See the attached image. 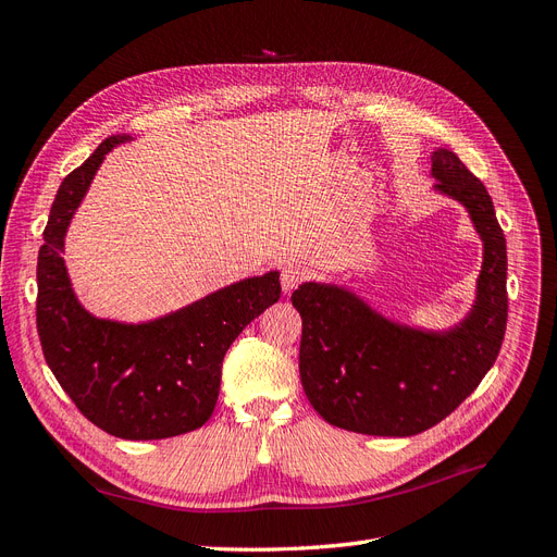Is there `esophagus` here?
Returning a JSON list of instances; mask_svg holds the SVG:
<instances>
[{"mask_svg":"<svg viewBox=\"0 0 557 557\" xmlns=\"http://www.w3.org/2000/svg\"><path fill=\"white\" fill-rule=\"evenodd\" d=\"M305 276H307V272L299 264H285L281 269V288H283V293L290 295L297 288V285L305 281Z\"/></svg>","mask_w":557,"mask_h":557,"instance_id":"1","label":"esophagus"}]
</instances>
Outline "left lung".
I'll return each instance as SVG.
<instances>
[{"instance_id":"obj_1","label":"left lung","mask_w":557,"mask_h":557,"mask_svg":"<svg viewBox=\"0 0 557 557\" xmlns=\"http://www.w3.org/2000/svg\"><path fill=\"white\" fill-rule=\"evenodd\" d=\"M432 190L465 207L483 244L471 309L428 330L401 323L342 283L305 281L290 301L301 315L299 376L330 425L374 436H413L460 407L491 372L507 330V239L493 199L448 148L432 153Z\"/></svg>"}]
</instances>
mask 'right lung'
<instances>
[{
  "instance_id": "add662e5",
  "label": "right lung",
  "mask_w": 557,
  "mask_h": 557,
  "mask_svg": "<svg viewBox=\"0 0 557 557\" xmlns=\"http://www.w3.org/2000/svg\"><path fill=\"white\" fill-rule=\"evenodd\" d=\"M132 139L113 134L60 185L39 248L37 330L50 372L90 423L117 440L150 442L193 432L211 418L225 352L278 301L281 272L230 283L139 323L83 307L62 258L66 230L104 158Z\"/></svg>"
}]
</instances>
